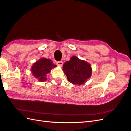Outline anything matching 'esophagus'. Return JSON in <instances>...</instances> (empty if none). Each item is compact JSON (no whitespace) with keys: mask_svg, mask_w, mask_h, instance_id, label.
<instances>
[{"mask_svg":"<svg viewBox=\"0 0 131 131\" xmlns=\"http://www.w3.org/2000/svg\"><path fill=\"white\" fill-rule=\"evenodd\" d=\"M57 65L59 66H60V67H61V66H62L63 65V62L62 61H57Z\"/></svg>","mask_w":131,"mask_h":131,"instance_id":"esophagus-1","label":"esophagus"}]
</instances>
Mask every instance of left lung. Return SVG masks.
<instances>
[{"label":"left lung","mask_w":131,"mask_h":131,"mask_svg":"<svg viewBox=\"0 0 131 131\" xmlns=\"http://www.w3.org/2000/svg\"><path fill=\"white\" fill-rule=\"evenodd\" d=\"M63 71L69 82L82 85L90 78L92 74L91 66L85 61L72 56L70 60L63 64Z\"/></svg>","instance_id":"obj_1"}]
</instances>
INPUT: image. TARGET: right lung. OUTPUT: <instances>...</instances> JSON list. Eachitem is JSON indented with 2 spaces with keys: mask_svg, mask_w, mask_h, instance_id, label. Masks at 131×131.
<instances>
[{
  "mask_svg": "<svg viewBox=\"0 0 131 131\" xmlns=\"http://www.w3.org/2000/svg\"><path fill=\"white\" fill-rule=\"evenodd\" d=\"M56 66L50 59L42 58L33 63L31 71L36 78H37L40 82H43L47 79V74L50 73V70Z\"/></svg>",
  "mask_w": 131,
  "mask_h": 131,
  "instance_id": "1",
  "label": "right lung"
}]
</instances>
